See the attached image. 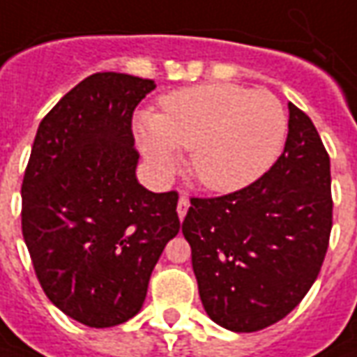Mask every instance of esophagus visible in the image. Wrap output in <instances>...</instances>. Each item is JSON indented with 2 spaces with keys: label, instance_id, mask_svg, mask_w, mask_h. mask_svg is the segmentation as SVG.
<instances>
[{
  "label": "esophagus",
  "instance_id": "esophagus-1",
  "mask_svg": "<svg viewBox=\"0 0 357 357\" xmlns=\"http://www.w3.org/2000/svg\"><path fill=\"white\" fill-rule=\"evenodd\" d=\"M187 208H189V199L185 195H179V201H178V216L179 220H183L187 214Z\"/></svg>",
  "mask_w": 357,
  "mask_h": 357
}]
</instances>
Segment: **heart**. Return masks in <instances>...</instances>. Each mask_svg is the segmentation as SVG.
I'll use <instances>...</instances> for the list:
<instances>
[{
	"mask_svg": "<svg viewBox=\"0 0 357 357\" xmlns=\"http://www.w3.org/2000/svg\"><path fill=\"white\" fill-rule=\"evenodd\" d=\"M286 126L282 104L273 92L213 83L164 96L160 114H144L137 131L158 179L178 170V149H183L191 151V172L206 189L231 193L273 166Z\"/></svg>",
	"mask_w": 357,
	"mask_h": 357,
	"instance_id": "obj_1",
	"label": "heart"
}]
</instances>
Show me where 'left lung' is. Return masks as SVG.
<instances>
[{
	"label": "left lung",
	"instance_id": "8db88e82",
	"mask_svg": "<svg viewBox=\"0 0 357 357\" xmlns=\"http://www.w3.org/2000/svg\"><path fill=\"white\" fill-rule=\"evenodd\" d=\"M278 160L251 185L191 197L181 231L206 315L234 333L278 323L317 280L333 228L331 158L313 121L288 104Z\"/></svg>",
	"mask_w": 357,
	"mask_h": 357
}]
</instances>
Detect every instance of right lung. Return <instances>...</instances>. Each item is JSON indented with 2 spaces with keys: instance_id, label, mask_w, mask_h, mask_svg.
<instances>
[{
  "instance_id": "1",
  "label": "right lung",
  "mask_w": 357,
  "mask_h": 357,
  "mask_svg": "<svg viewBox=\"0 0 357 357\" xmlns=\"http://www.w3.org/2000/svg\"><path fill=\"white\" fill-rule=\"evenodd\" d=\"M151 79L94 73L40 121L22 178V238L50 301L94 328L143 307L162 251L179 231L178 193L137 181L131 131Z\"/></svg>"
}]
</instances>
